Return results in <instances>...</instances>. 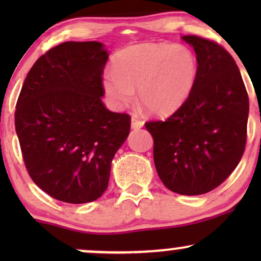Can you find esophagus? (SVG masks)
<instances>
[{
  "mask_svg": "<svg viewBox=\"0 0 261 261\" xmlns=\"http://www.w3.org/2000/svg\"><path fill=\"white\" fill-rule=\"evenodd\" d=\"M143 127V121H141L140 119L137 118H134L131 119V128H134V130H139V128Z\"/></svg>",
  "mask_w": 261,
  "mask_h": 261,
  "instance_id": "34e87169",
  "label": "esophagus"
}]
</instances>
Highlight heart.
Returning a JSON list of instances; mask_svg holds the SVG:
<instances>
[{
    "label": "heart",
    "mask_w": 261,
    "mask_h": 261,
    "mask_svg": "<svg viewBox=\"0 0 261 261\" xmlns=\"http://www.w3.org/2000/svg\"><path fill=\"white\" fill-rule=\"evenodd\" d=\"M195 54L184 45L146 43L116 54L114 68L101 76L104 92L115 109H125L135 99L152 114L167 116L187 101L197 77Z\"/></svg>",
    "instance_id": "1"
}]
</instances>
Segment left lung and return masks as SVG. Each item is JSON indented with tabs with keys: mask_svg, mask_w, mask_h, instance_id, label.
<instances>
[{
	"mask_svg": "<svg viewBox=\"0 0 261 261\" xmlns=\"http://www.w3.org/2000/svg\"><path fill=\"white\" fill-rule=\"evenodd\" d=\"M193 46L197 77L182 106L164 121L146 122L154 141L158 176L170 191L201 195L222 184L236 169L247 141L249 99L242 74L222 46L181 37Z\"/></svg>",
	"mask_w": 261,
	"mask_h": 261,
	"instance_id": "8db88e82",
	"label": "left lung"
}]
</instances>
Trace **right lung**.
<instances>
[{
  "mask_svg": "<svg viewBox=\"0 0 261 261\" xmlns=\"http://www.w3.org/2000/svg\"><path fill=\"white\" fill-rule=\"evenodd\" d=\"M99 41H66L37 60L16 107L27 170L41 190L68 203L103 195L112 161L130 134V116L104 107Z\"/></svg>",
  "mask_w": 261,
  "mask_h": 261,
  "instance_id": "right-lung-1",
  "label": "right lung"
}]
</instances>
